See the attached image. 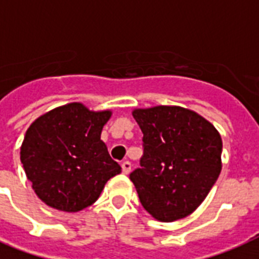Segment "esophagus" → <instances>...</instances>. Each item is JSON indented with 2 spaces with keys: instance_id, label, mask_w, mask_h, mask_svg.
<instances>
[{
  "instance_id": "34e87169",
  "label": "esophagus",
  "mask_w": 259,
  "mask_h": 259,
  "mask_svg": "<svg viewBox=\"0 0 259 259\" xmlns=\"http://www.w3.org/2000/svg\"><path fill=\"white\" fill-rule=\"evenodd\" d=\"M130 170H132V162L127 161V160L122 162V172L127 175V173H130Z\"/></svg>"
}]
</instances>
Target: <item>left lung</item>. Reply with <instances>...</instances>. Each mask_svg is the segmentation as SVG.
<instances>
[{"mask_svg": "<svg viewBox=\"0 0 259 259\" xmlns=\"http://www.w3.org/2000/svg\"><path fill=\"white\" fill-rule=\"evenodd\" d=\"M144 154L130 173L142 207L160 222L188 217L222 169V138L207 119L179 106L136 109Z\"/></svg>", "mask_w": 259, "mask_h": 259, "instance_id": "left-lung-1", "label": "left lung"}]
</instances>
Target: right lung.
Wrapping results in <instances>:
<instances>
[{
	"label": "right lung",
	"instance_id": "obj_1",
	"mask_svg": "<svg viewBox=\"0 0 259 259\" xmlns=\"http://www.w3.org/2000/svg\"><path fill=\"white\" fill-rule=\"evenodd\" d=\"M111 111L74 102L51 110L26 130L20 158L32 188L47 205L78 212L97 201L121 166L101 140Z\"/></svg>",
	"mask_w": 259,
	"mask_h": 259
}]
</instances>
